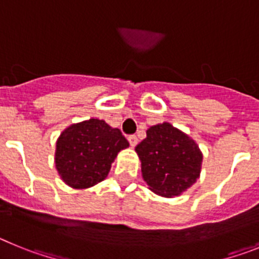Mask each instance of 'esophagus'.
I'll use <instances>...</instances> for the list:
<instances>
[{
    "instance_id": "obj_1",
    "label": "esophagus",
    "mask_w": 259,
    "mask_h": 259,
    "mask_svg": "<svg viewBox=\"0 0 259 259\" xmlns=\"http://www.w3.org/2000/svg\"><path fill=\"white\" fill-rule=\"evenodd\" d=\"M128 141H130V145L132 146V148H134V146H136L137 145V137L135 136V135H130V136H128Z\"/></svg>"
}]
</instances>
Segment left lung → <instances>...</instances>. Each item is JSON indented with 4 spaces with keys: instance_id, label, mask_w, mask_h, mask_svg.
Instances as JSON below:
<instances>
[{
    "instance_id": "8db88e82",
    "label": "left lung",
    "mask_w": 259,
    "mask_h": 259,
    "mask_svg": "<svg viewBox=\"0 0 259 259\" xmlns=\"http://www.w3.org/2000/svg\"><path fill=\"white\" fill-rule=\"evenodd\" d=\"M136 152L144 180L159 196H179L200 176L202 154L197 144L170 123L150 127Z\"/></svg>"
}]
</instances>
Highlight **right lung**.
I'll list each match as a JSON object with an SVG mask.
<instances>
[{"mask_svg":"<svg viewBox=\"0 0 259 259\" xmlns=\"http://www.w3.org/2000/svg\"><path fill=\"white\" fill-rule=\"evenodd\" d=\"M128 145L120 130L89 119L62 132L57 141L56 167L66 184L89 188L106 178L116 154Z\"/></svg>","mask_w":259,"mask_h":259,"instance_id":"obj_1","label":"right lung"}]
</instances>
